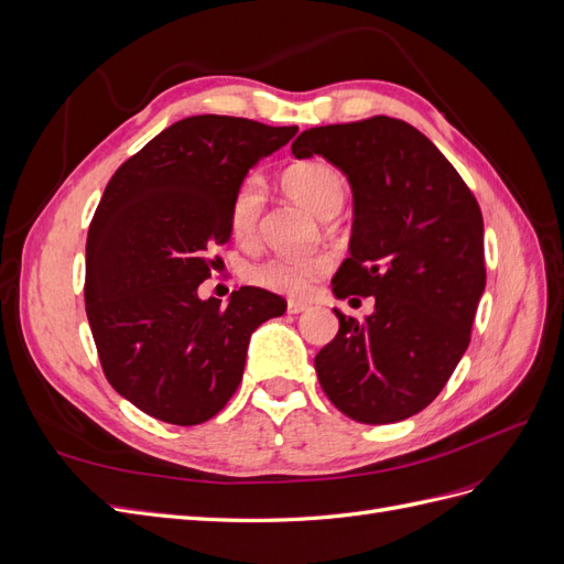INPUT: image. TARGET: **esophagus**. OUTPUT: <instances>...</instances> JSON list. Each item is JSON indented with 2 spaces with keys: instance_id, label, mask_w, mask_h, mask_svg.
<instances>
[{
  "instance_id": "esophagus-1",
  "label": "esophagus",
  "mask_w": 564,
  "mask_h": 564,
  "mask_svg": "<svg viewBox=\"0 0 564 564\" xmlns=\"http://www.w3.org/2000/svg\"><path fill=\"white\" fill-rule=\"evenodd\" d=\"M308 308H311V305L305 303V301H289V303H286V313H289V315H299V313L308 311Z\"/></svg>"
}]
</instances>
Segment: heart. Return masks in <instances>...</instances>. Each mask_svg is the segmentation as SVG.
<instances>
[{"instance_id": "1", "label": "heart", "mask_w": 564, "mask_h": 564, "mask_svg": "<svg viewBox=\"0 0 564 564\" xmlns=\"http://www.w3.org/2000/svg\"><path fill=\"white\" fill-rule=\"evenodd\" d=\"M282 187L317 216L336 214L346 199L344 176L332 164L319 160L296 162L284 169ZM263 204L265 195L261 178L247 176L235 187L228 202V228L240 245H251L259 235ZM327 270L329 261L322 259V256H313V259H280L278 256V259L256 263L249 270V280L256 286L268 289V292L301 296Z\"/></svg>"}]
</instances>
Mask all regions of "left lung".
Returning a JSON list of instances; mask_svg holds the SVG:
<instances>
[{"mask_svg": "<svg viewBox=\"0 0 564 564\" xmlns=\"http://www.w3.org/2000/svg\"><path fill=\"white\" fill-rule=\"evenodd\" d=\"M292 152L348 176L355 220L334 294L377 301L367 322L334 311L338 334L315 355L319 386L352 421H404L440 395L470 344L487 278L480 204L433 141L395 117L308 129Z\"/></svg>", "mask_w": 564, "mask_h": 564, "instance_id": "1", "label": "left lung"}]
</instances>
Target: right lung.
<instances>
[{
  "label": "right lung",
  "instance_id": "right-lung-1",
  "mask_svg": "<svg viewBox=\"0 0 564 564\" xmlns=\"http://www.w3.org/2000/svg\"><path fill=\"white\" fill-rule=\"evenodd\" d=\"M296 127L195 115L166 127L112 174L87 237L89 327L110 386L148 416L197 425L242 381L253 329L286 311L265 289L199 301L214 249L230 237L228 202Z\"/></svg>",
  "mask_w": 564,
  "mask_h": 564
}]
</instances>
